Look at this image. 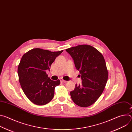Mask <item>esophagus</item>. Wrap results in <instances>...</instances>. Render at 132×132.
<instances>
[{"label": "esophagus", "mask_w": 132, "mask_h": 132, "mask_svg": "<svg viewBox=\"0 0 132 132\" xmlns=\"http://www.w3.org/2000/svg\"><path fill=\"white\" fill-rule=\"evenodd\" d=\"M60 80H61V82H64V83H66V82H67V81L64 80V79H63L62 78H61V79H60Z\"/></svg>", "instance_id": "esophagus-1"}]
</instances>
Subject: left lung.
Here are the masks:
<instances>
[{"instance_id": "left-lung-1", "label": "left lung", "mask_w": 132, "mask_h": 132, "mask_svg": "<svg viewBox=\"0 0 132 132\" xmlns=\"http://www.w3.org/2000/svg\"><path fill=\"white\" fill-rule=\"evenodd\" d=\"M72 58L75 66L79 71L81 84L70 91L73 102L81 107L95 103L105 87L108 71L102 54L88 45H80L66 50Z\"/></svg>"}]
</instances>
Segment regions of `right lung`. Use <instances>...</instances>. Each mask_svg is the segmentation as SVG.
I'll return each mask as SVG.
<instances>
[{
	"mask_svg": "<svg viewBox=\"0 0 132 132\" xmlns=\"http://www.w3.org/2000/svg\"><path fill=\"white\" fill-rule=\"evenodd\" d=\"M63 51L51 52L36 48L25 53L18 68L19 80L27 98L34 104L49 103L54 96L55 88L60 80H51L46 73L52 64Z\"/></svg>",
	"mask_w": 132,
	"mask_h": 132,
	"instance_id": "obj_1",
	"label": "right lung"
}]
</instances>
